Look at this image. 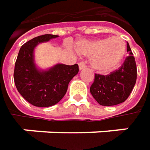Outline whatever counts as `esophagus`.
Listing matches in <instances>:
<instances>
[{"instance_id":"esophagus-1","label":"esophagus","mask_w":150,"mask_h":150,"mask_svg":"<svg viewBox=\"0 0 150 150\" xmlns=\"http://www.w3.org/2000/svg\"><path fill=\"white\" fill-rule=\"evenodd\" d=\"M78 66H79V69L80 70H83L85 69L87 67V62L86 61H82L78 63Z\"/></svg>"}]
</instances>
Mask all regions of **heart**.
Listing matches in <instances>:
<instances>
[{"instance_id": "b5f03b06", "label": "heart", "mask_w": 150, "mask_h": 150, "mask_svg": "<svg viewBox=\"0 0 150 150\" xmlns=\"http://www.w3.org/2000/svg\"><path fill=\"white\" fill-rule=\"evenodd\" d=\"M81 54L91 57V64L100 72L112 71L118 67L126 53V43L119 37L82 41L77 45Z\"/></svg>"}]
</instances>
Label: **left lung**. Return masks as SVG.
<instances>
[{"mask_svg":"<svg viewBox=\"0 0 150 150\" xmlns=\"http://www.w3.org/2000/svg\"><path fill=\"white\" fill-rule=\"evenodd\" d=\"M127 52L124 63L118 69L108 75L95 73L90 93L103 106H113L124 103L134 88L137 79V67L134 57L127 42Z\"/></svg>","mask_w":150,"mask_h":150,"instance_id":"8db88e82","label":"left lung"}]
</instances>
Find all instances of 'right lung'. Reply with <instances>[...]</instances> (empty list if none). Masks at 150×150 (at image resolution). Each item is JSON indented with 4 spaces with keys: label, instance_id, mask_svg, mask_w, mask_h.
<instances>
[{
    "label": "right lung",
    "instance_id": "1",
    "mask_svg": "<svg viewBox=\"0 0 150 150\" xmlns=\"http://www.w3.org/2000/svg\"><path fill=\"white\" fill-rule=\"evenodd\" d=\"M45 34L26 42L20 48L15 63L14 82L20 94L37 107H50L66 94L69 82L78 73V64H57L48 71H39L33 60V51L38 43L57 38Z\"/></svg>",
    "mask_w": 150,
    "mask_h": 150
}]
</instances>
